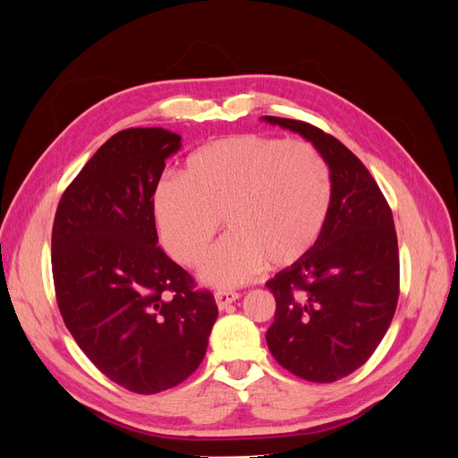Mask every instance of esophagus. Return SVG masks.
I'll return each mask as SVG.
<instances>
[{
    "instance_id": "obj_1",
    "label": "esophagus",
    "mask_w": 458,
    "mask_h": 458,
    "mask_svg": "<svg viewBox=\"0 0 458 458\" xmlns=\"http://www.w3.org/2000/svg\"><path fill=\"white\" fill-rule=\"evenodd\" d=\"M239 293H234V290H217L216 293V303L219 310H225L227 306H231L233 301L239 300Z\"/></svg>"
}]
</instances>
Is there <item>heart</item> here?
<instances>
[{
  "label": "heart",
  "instance_id": "b5f03b06",
  "mask_svg": "<svg viewBox=\"0 0 458 458\" xmlns=\"http://www.w3.org/2000/svg\"><path fill=\"white\" fill-rule=\"evenodd\" d=\"M332 202V174L308 141L259 133L221 137L187 157L182 177H164L152 191V214L170 254L202 266V279L237 286L266 267L294 266L321 239Z\"/></svg>",
  "mask_w": 458,
  "mask_h": 458
}]
</instances>
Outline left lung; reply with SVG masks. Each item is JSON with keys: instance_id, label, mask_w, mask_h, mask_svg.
<instances>
[{"instance_id": "left-lung-1", "label": "left lung", "mask_w": 458, "mask_h": 458, "mask_svg": "<svg viewBox=\"0 0 458 458\" xmlns=\"http://www.w3.org/2000/svg\"><path fill=\"white\" fill-rule=\"evenodd\" d=\"M306 137L332 174L321 239L266 284L276 301L266 340L276 363L328 384L363 367L390 327L399 298V252L390 204L365 164L313 123L263 116Z\"/></svg>"}]
</instances>
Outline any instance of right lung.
Returning <instances> with one entry per match:
<instances>
[{
    "label": "right lung",
    "mask_w": 458,
    "mask_h": 458,
    "mask_svg": "<svg viewBox=\"0 0 458 458\" xmlns=\"http://www.w3.org/2000/svg\"><path fill=\"white\" fill-rule=\"evenodd\" d=\"M182 137L114 133L63 192L53 221L55 296L80 350L133 394H158L199 369L214 294L158 244L152 191Z\"/></svg>",
    "instance_id": "obj_1"
}]
</instances>
